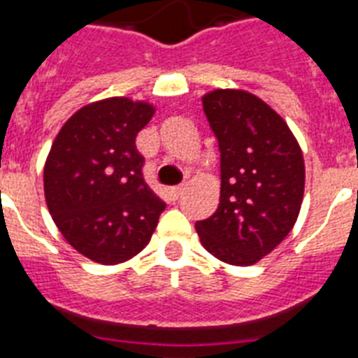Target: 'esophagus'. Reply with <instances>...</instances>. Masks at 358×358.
I'll list each match as a JSON object with an SVG mask.
<instances>
[{
	"instance_id": "esophagus-1",
	"label": "esophagus",
	"mask_w": 358,
	"mask_h": 358,
	"mask_svg": "<svg viewBox=\"0 0 358 358\" xmlns=\"http://www.w3.org/2000/svg\"><path fill=\"white\" fill-rule=\"evenodd\" d=\"M182 192H185V186H172V188H169V195L173 201H177V199L181 197Z\"/></svg>"
}]
</instances>
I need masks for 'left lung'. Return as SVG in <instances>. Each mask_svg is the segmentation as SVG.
I'll list each match as a JSON object with an SVG mask.
<instances>
[{"mask_svg": "<svg viewBox=\"0 0 358 358\" xmlns=\"http://www.w3.org/2000/svg\"><path fill=\"white\" fill-rule=\"evenodd\" d=\"M202 109L220 152V201L195 224L206 251L252 265L296 224L305 189L301 148L276 110L245 91L217 90Z\"/></svg>", "mask_w": 358, "mask_h": 358, "instance_id": "obj_1", "label": "left lung"}]
</instances>
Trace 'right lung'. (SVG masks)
<instances>
[{"label":"right lung","mask_w":358,"mask_h":358,"mask_svg":"<svg viewBox=\"0 0 358 358\" xmlns=\"http://www.w3.org/2000/svg\"><path fill=\"white\" fill-rule=\"evenodd\" d=\"M154 107L109 98L77 110L57 134L44 166L46 204L69 245L115 265L145 248L164 202L143 179L136 136Z\"/></svg>","instance_id":"add662e5"}]
</instances>
